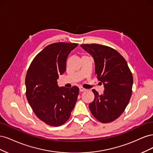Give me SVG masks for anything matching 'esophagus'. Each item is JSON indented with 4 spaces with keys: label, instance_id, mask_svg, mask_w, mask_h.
Masks as SVG:
<instances>
[{
    "label": "esophagus",
    "instance_id": "obj_1",
    "mask_svg": "<svg viewBox=\"0 0 153 153\" xmlns=\"http://www.w3.org/2000/svg\"><path fill=\"white\" fill-rule=\"evenodd\" d=\"M79 90H80V92H84V91H86V89H84V88H83L82 87H79Z\"/></svg>",
    "mask_w": 153,
    "mask_h": 153
}]
</instances>
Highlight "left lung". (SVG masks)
<instances>
[{
	"label": "left lung",
	"mask_w": 153,
	"mask_h": 153,
	"mask_svg": "<svg viewBox=\"0 0 153 153\" xmlns=\"http://www.w3.org/2000/svg\"><path fill=\"white\" fill-rule=\"evenodd\" d=\"M80 46L93 57L95 74L105 88L102 94L92 90L94 100L89 105L91 112L101 123L112 122L123 113L130 100L132 73L126 60L115 49L99 44Z\"/></svg>",
	"instance_id": "obj_1"
}]
</instances>
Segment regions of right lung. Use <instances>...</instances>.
<instances>
[{
    "instance_id": "1",
    "label": "right lung",
    "mask_w": 153,
    "mask_h": 153,
    "mask_svg": "<svg viewBox=\"0 0 153 153\" xmlns=\"http://www.w3.org/2000/svg\"><path fill=\"white\" fill-rule=\"evenodd\" d=\"M78 44L59 42L47 46L30 64L25 76L26 97L41 121L59 126L70 117L79 88L59 87L57 79L66 69L69 53Z\"/></svg>"
}]
</instances>
